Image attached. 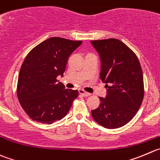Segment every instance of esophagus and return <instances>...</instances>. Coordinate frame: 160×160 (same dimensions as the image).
Masks as SVG:
<instances>
[{
    "label": "esophagus",
    "instance_id": "1",
    "mask_svg": "<svg viewBox=\"0 0 160 160\" xmlns=\"http://www.w3.org/2000/svg\"><path fill=\"white\" fill-rule=\"evenodd\" d=\"M78 92H79V93L81 94V95H82L83 97H89V96L91 95V94L89 93V92H86V91L82 90V89H79Z\"/></svg>",
    "mask_w": 160,
    "mask_h": 160
}]
</instances>
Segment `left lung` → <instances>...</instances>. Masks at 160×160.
Returning <instances> with one entry per match:
<instances>
[{
  "label": "left lung",
  "mask_w": 160,
  "mask_h": 160,
  "mask_svg": "<svg viewBox=\"0 0 160 160\" xmlns=\"http://www.w3.org/2000/svg\"><path fill=\"white\" fill-rule=\"evenodd\" d=\"M101 63L100 78L106 83L107 95L91 111L93 119L102 127L116 129L134 117L144 98V79L136 54L118 39L91 41Z\"/></svg>",
  "instance_id": "1"
}]
</instances>
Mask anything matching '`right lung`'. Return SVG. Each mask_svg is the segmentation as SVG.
Wrapping results in <instances>:
<instances>
[{
  "label": "right lung",
  "mask_w": 160,
  "mask_h": 160,
  "mask_svg": "<svg viewBox=\"0 0 160 160\" xmlns=\"http://www.w3.org/2000/svg\"><path fill=\"white\" fill-rule=\"evenodd\" d=\"M82 43L51 38L26 56L19 74L17 97L22 109L33 121L52 124L69 112L78 91L65 89L57 77H63L70 55Z\"/></svg>",
  "instance_id": "right-lung-1"
}]
</instances>
